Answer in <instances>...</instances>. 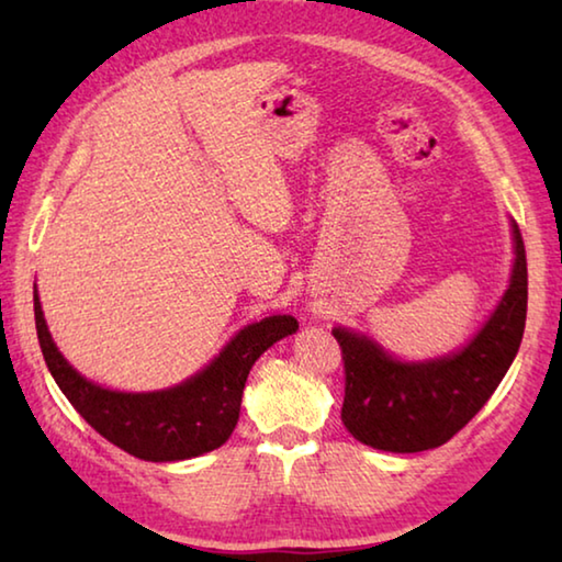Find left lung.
I'll return each instance as SVG.
<instances>
[{
  "label": "left lung",
  "instance_id": "1",
  "mask_svg": "<svg viewBox=\"0 0 562 562\" xmlns=\"http://www.w3.org/2000/svg\"><path fill=\"white\" fill-rule=\"evenodd\" d=\"M516 265L510 288L483 329L459 355L404 364L372 339L331 329L345 361L341 422L357 441L379 451L416 453L453 439L481 412L518 355L528 310V262L513 223Z\"/></svg>",
  "mask_w": 562,
  "mask_h": 562
}]
</instances>
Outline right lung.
<instances>
[{"mask_svg": "<svg viewBox=\"0 0 562 562\" xmlns=\"http://www.w3.org/2000/svg\"><path fill=\"white\" fill-rule=\"evenodd\" d=\"M36 335L46 367L64 396L103 439L144 461H183L223 446L240 418L247 374L274 341L297 331L290 315L268 317L235 335L201 374L166 392L123 394L91 384L66 361L46 329L34 292Z\"/></svg>", "mask_w": 562, "mask_h": 562, "instance_id": "right-lung-1", "label": "right lung"}]
</instances>
